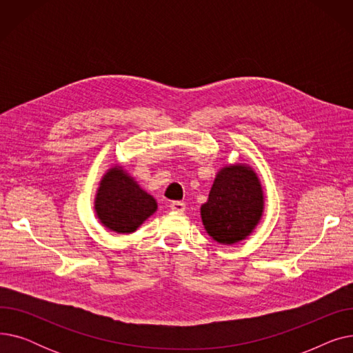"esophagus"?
<instances>
[{
	"instance_id": "1",
	"label": "esophagus",
	"mask_w": 353,
	"mask_h": 353,
	"mask_svg": "<svg viewBox=\"0 0 353 353\" xmlns=\"http://www.w3.org/2000/svg\"><path fill=\"white\" fill-rule=\"evenodd\" d=\"M170 209L173 210V212H176V213H183L184 210H186V205H184L183 201H172V205H170Z\"/></svg>"
}]
</instances>
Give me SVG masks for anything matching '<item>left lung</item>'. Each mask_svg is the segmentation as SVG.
Masks as SVG:
<instances>
[{
  "instance_id": "obj_1",
  "label": "left lung",
  "mask_w": 353,
  "mask_h": 353,
  "mask_svg": "<svg viewBox=\"0 0 353 353\" xmlns=\"http://www.w3.org/2000/svg\"><path fill=\"white\" fill-rule=\"evenodd\" d=\"M262 212L261 183L253 170L239 164L219 172L209 200L201 206V220L219 243L232 245L252 233Z\"/></svg>"
}]
</instances>
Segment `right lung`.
I'll return each mask as SVG.
<instances>
[{
	"label": "right lung",
	"instance_id": "1",
	"mask_svg": "<svg viewBox=\"0 0 353 353\" xmlns=\"http://www.w3.org/2000/svg\"><path fill=\"white\" fill-rule=\"evenodd\" d=\"M157 209L156 200L120 169H111L101 180L96 212L101 223L117 233H132Z\"/></svg>",
	"mask_w": 353,
	"mask_h": 353
}]
</instances>
